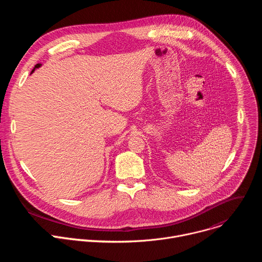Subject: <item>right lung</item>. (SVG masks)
<instances>
[{
    "mask_svg": "<svg viewBox=\"0 0 262 262\" xmlns=\"http://www.w3.org/2000/svg\"><path fill=\"white\" fill-rule=\"evenodd\" d=\"M38 67H40V64H36V65H35V67L33 68V70L31 71V73H33V71H34L36 68H38Z\"/></svg>",
    "mask_w": 262,
    "mask_h": 262,
    "instance_id": "add662e5",
    "label": "right lung"
}]
</instances>
